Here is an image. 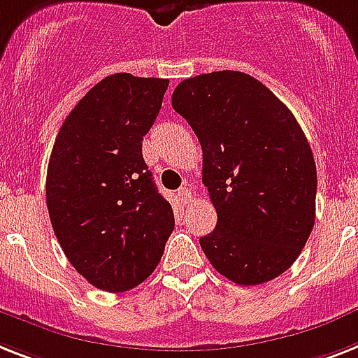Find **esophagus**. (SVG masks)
Segmentation results:
<instances>
[{
  "mask_svg": "<svg viewBox=\"0 0 358 358\" xmlns=\"http://www.w3.org/2000/svg\"><path fill=\"white\" fill-rule=\"evenodd\" d=\"M178 199L184 202V204H189L191 199H193V193H191V189L189 187H182L178 189Z\"/></svg>",
  "mask_w": 358,
  "mask_h": 358,
  "instance_id": "34e87169",
  "label": "esophagus"
}]
</instances>
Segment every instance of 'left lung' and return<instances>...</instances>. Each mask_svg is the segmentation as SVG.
<instances>
[{
    "mask_svg": "<svg viewBox=\"0 0 358 358\" xmlns=\"http://www.w3.org/2000/svg\"><path fill=\"white\" fill-rule=\"evenodd\" d=\"M173 108L202 147V182L217 226L200 237L213 268L261 285L290 268L316 217V164L303 130L257 78L213 71L185 78Z\"/></svg>",
    "mask_w": 358,
    "mask_h": 358,
    "instance_id": "obj_1",
    "label": "left lung"
}]
</instances>
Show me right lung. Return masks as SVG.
<instances>
[{
	"label": "right lung",
	"mask_w": 358,
	"mask_h": 358,
	"mask_svg": "<svg viewBox=\"0 0 358 358\" xmlns=\"http://www.w3.org/2000/svg\"><path fill=\"white\" fill-rule=\"evenodd\" d=\"M167 86V78L130 73L103 78L69 112L51 150L53 231L78 274L106 292L143 283L174 229L141 152Z\"/></svg>",
	"instance_id": "obj_1"
}]
</instances>
